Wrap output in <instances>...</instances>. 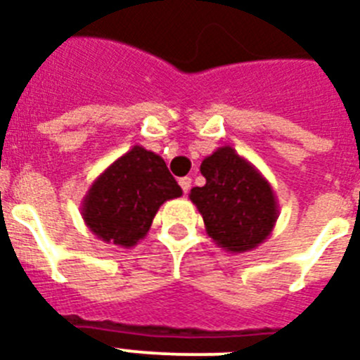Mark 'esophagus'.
<instances>
[{
  "instance_id": "1",
  "label": "esophagus",
  "mask_w": 360,
  "mask_h": 360,
  "mask_svg": "<svg viewBox=\"0 0 360 360\" xmlns=\"http://www.w3.org/2000/svg\"><path fill=\"white\" fill-rule=\"evenodd\" d=\"M179 185H181V188H183V192H188L191 191V185H192V179L191 177H181L179 179Z\"/></svg>"
}]
</instances>
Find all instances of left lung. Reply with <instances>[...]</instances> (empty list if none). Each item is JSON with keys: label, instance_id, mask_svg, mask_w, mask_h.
<instances>
[{"label": "left lung", "instance_id": "1", "mask_svg": "<svg viewBox=\"0 0 360 360\" xmlns=\"http://www.w3.org/2000/svg\"><path fill=\"white\" fill-rule=\"evenodd\" d=\"M205 185L188 194L214 245L231 252L254 250L273 233L278 219L274 191L259 169L230 146L202 160Z\"/></svg>", "mask_w": 360, "mask_h": 360}]
</instances>
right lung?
<instances>
[{
	"label": "right lung",
	"mask_w": 360,
	"mask_h": 360,
	"mask_svg": "<svg viewBox=\"0 0 360 360\" xmlns=\"http://www.w3.org/2000/svg\"><path fill=\"white\" fill-rule=\"evenodd\" d=\"M181 194L164 158L134 146L93 181L82 219L104 243L130 248L147 236L160 205Z\"/></svg>",
	"instance_id": "1"
}]
</instances>
